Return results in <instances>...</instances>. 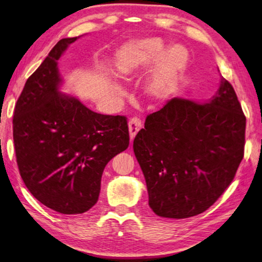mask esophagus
Returning <instances> with one entry per match:
<instances>
[{
	"instance_id": "1",
	"label": "esophagus",
	"mask_w": 262,
	"mask_h": 262,
	"mask_svg": "<svg viewBox=\"0 0 262 262\" xmlns=\"http://www.w3.org/2000/svg\"><path fill=\"white\" fill-rule=\"evenodd\" d=\"M141 127V119L138 117H134L128 121V131H130V138L134 139L137 132L140 130Z\"/></svg>"
}]
</instances>
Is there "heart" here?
Returning a JSON list of instances; mask_svg holds the SVG:
<instances>
[{
	"instance_id": "1",
	"label": "heart",
	"mask_w": 262,
	"mask_h": 262,
	"mask_svg": "<svg viewBox=\"0 0 262 262\" xmlns=\"http://www.w3.org/2000/svg\"><path fill=\"white\" fill-rule=\"evenodd\" d=\"M188 59V51L182 45L174 44L165 49L159 38H143L128 41L117 50L113 65L119 78L131 80L156 61L145 82V92L153 98H161L177 82Z\"/></svg>"
}]
</instances>
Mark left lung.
Listing matches in <instances>:
<instances>
[{
	"label": "left lung",
	"mask_w": 262,
	"mask_h": 262,
	"mask_svg": "<svg viewBox=\"0 0 262 262\" xmlns=\"http://www.w3.org/2000/svg\"><path fill=\"white\" fill-rule=\"evenodd\" d=\"M245 127L242 105L224 78L208 101L174 97L149 114L134 151L154 213L181 220L211 207L243 160Z\"/></svg>",
	"instance_id": "left-lung-1"
}]
</instances>
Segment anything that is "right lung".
Here are the masks:
<instances>
[{
    "label": "right lung",
    "instance_id": "obj_1",
    "mask_svg": "<svg viewBox=\"0 0 262 262\" xmlns=\"http://www.w3.org/2000/svg\"><path fill=\"white\" fill-rule=\"evenodd\" d=\"M79 37L63 38L25 82L12 135L29 191L54 211L75 215L95 205L106 164L128 147L125 116L94 113L59 92L58 60Z\"/></svg>",
    "mask_w": 262,
    "mask_h": 262
}]
</instances>
